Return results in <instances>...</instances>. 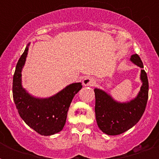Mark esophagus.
<instances>
[{
    "label": "esophagus",
    "mask_w": 159,
    "mask_h": 159,
    "mask_svg": "<svg viewBox=\"0 0 159 159\" xmlns=\"http://www.w3.org/2000/svg\"><path fill=\"white\" fill-rule=\"evenodd\" d=\"M95 82H96V81L93 77H86L82 81V84L84 85L85 87H92L95 84Z\"/></svg>",
    "instance_id": "34e87169"
}]
</instances>
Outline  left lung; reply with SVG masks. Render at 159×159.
Here are the masks:
<instances>
[{
    "mask_svg": "<svg viewBox=\"0 0 159 159\" xmlns=\"http://www.w3.org/2000/svg\"><path fill=\"white\" fill-rule=\"evenodd\" d=\"M132 63L140 67V90L134 98L120 102L104 90L95 88V113L100 129L108 135H118L138 123L145 110L148 96V82L143 62L138 54L129 58Z\"/></svg>",
    "mask_w": 159,
    "mask_h": 159,
    "instance_id": "left-lung-1",
    "label": "left lung"
}]
</instances>
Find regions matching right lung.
I'll return each instance as SVG.
<instances>
[{
    "label": "right lung",
    "mask_w": 159,
    "mask_h": 159,
    "mask_svg": "<svg viewBox=\"0 0 159 159\" xmlns=\"http://www.w3.org/2000/svg\"><path fill=\"white\" fill-rule=\"evenodd\" d=\"M27 44L20 57L13 77V98L19 115L25 124L41 135L49 136L62 130L73 97L82 89V82L67 85L49 97L33 96L22 86V70L28 55Z\"/></svg>",
    "instance_id": "1"
}]
</instances>
